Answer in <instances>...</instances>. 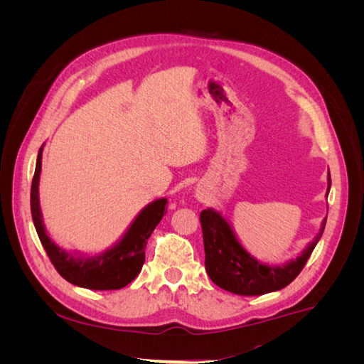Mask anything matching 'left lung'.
I'll list each match as a JSON object with an SVG mask.
<instances>
[{
    "label": "left lung",
    "mask_w": 364,
    "mask_h": 364,
    "mask_svg": "<svg viewBox=\"0 0 364 364\" xmlns=\"http://www.w3.org/2000/svg\"><path fill=\"white\" fill-rule=\"evenodd\" d=\"M328 193L331 188V176H328ZM326 193V194H328ZM200 225L205 246V267L208 277L220 289L240 296H261L281 290L302 272L308 258L321 240L326 218L321 230L301 257L278 266H266L241 247L226 220L213 209L200 213Z\"/></svg>",
    "instance_id": "obj_1"
}]
</instances>
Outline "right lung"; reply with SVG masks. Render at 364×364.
I'll return each instance as SVG.
<instances>
[{
	"instance_id": "right-lung-1",
	"label": "right lung",
	"mask_w": 364,
	"mask_h": 364,
	"mask_svg": "<svg viewBox=\"0 0 364 364\" xmlns=\"http://www.w3.org/2000/svg\"><path fill=\"white\" fill-rule=\"evenodd\" d=\"M42 147L38 153L36 170L33 174L30 208L33 223L41 243L46 249L51 264L63 279L90 290H119L134 281L146 261L147 240L155 230L164 214H167V200L159 199L147 205L132 223L126 235L109 252L95 258H79L63 252L53 243L46 232L39 209V174L42 165Z\"/></svg>"
}]
</instances>
